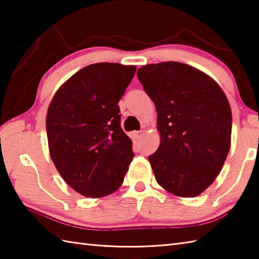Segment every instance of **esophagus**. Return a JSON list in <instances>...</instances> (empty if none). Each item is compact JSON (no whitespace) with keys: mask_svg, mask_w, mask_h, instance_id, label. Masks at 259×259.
I'll list each match as a JSON object with an SVG mask.
<instances>
[{"mask_svg":"<svg viewBox=\"0 0 259 259\" xmlns=\"http://www.w3.org/2000/svg\"><path fill=\"white\" fill-rule=\"evenodd\" d=\"M142 135H143V131H135V132H134L135 139H141Z\"/></svg>","mask_w":259,"mask_h":259,"instance_id":"34e87169","label":"esophagus"}]
</instances>
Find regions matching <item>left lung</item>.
<instances>
[{
  "label": "left lung",
  "instance_id": "1",
  "mask_svg": "<svg viewBox=\"0 0 259 259\" xmlns=\"http://www.w3.org/2000/svg\"><path fill=\"white\" fill-rule=\"evenodd\" d=\"M137 78L157 112L161 142L149 156L156 182L174 196H199L218 177L229 153L228 99L212 78L186 63L146 65Z\"/></svg>",
  "mask_w": 259,
  "mask_h": 259
}]
</instances>
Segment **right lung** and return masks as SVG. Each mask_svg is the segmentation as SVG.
I'll list each match as a JSON object with an SVG mask.
<instances>
[{"instance_id":"1","label":"right lung","mask_w":259,"mask_h":259,"mask_svg":"<svg viewBox=\"0 0 259 259\" xmlns=\"http://www.w3.org/2000/svg\"><path fill=\"white\" fill-rule=\"evenodd\" d=\"M135 72V66L89 65L68 79L49 105L46 126L52 162L82 196L115 192L133 160L117 104Z\"/></svg>"}]
</instances>
